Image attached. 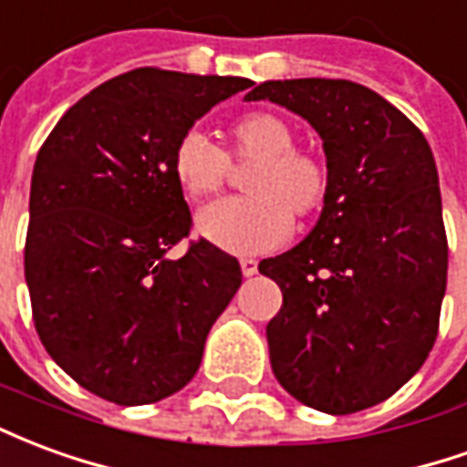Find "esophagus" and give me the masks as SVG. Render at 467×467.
<instances>
[{
    "label": "esophagus",
    "instance_id": "esophagus-1",
    "mask_svg": "<svg viewBox=\"0 0 467 467\" xmlns=\"http://www.w3.org/2000/svg\"><path fill=\"white\" fill-rule=\"evenodd\" d=\"M240 267H243L244 277H253V275L257 273V260H253V257H243V260H240Z\"/></svg>",
    "mask_w": 467,
    "mask_h": 467
}]
</instances>
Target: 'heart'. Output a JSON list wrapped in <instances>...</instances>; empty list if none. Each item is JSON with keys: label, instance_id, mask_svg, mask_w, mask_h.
Here are the masks:
<instances>
[{"label": "heart", "instance_id": "1", "mask_svg": "<svg viewBox=\"0 0 467 467\" xmlns=\"http://www.w3.org/2000/svg\"><path fill=\"white\" fill-rule=\"evenodd\" d=\"M230 150L223 152L200 130L184 132L172 152V174L190 197L220 192L230 177V160L254 164L244 174L250 194L230 197L197 214V233L234 254L273 250L293 233V214L310 220L330 194V172L320 157L297 150L295 130L273 112H250L227 127Z\"/></svg>", "mask_w": 467, "mask_h": 467}]
</instances>
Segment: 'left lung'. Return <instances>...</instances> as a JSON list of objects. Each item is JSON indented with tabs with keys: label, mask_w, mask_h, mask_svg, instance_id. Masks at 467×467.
<instances>
[{
	"label": "left lung",
	"mask_w": 467,
	"mask_h": 467,
	"mask_svg": "<svg viewBox=\"0 0 467 467\" xmlns=\"http://www.w3.org/2000/svg\"><path fill=\"white\" fill-rule=\"evenodd\" d=\"M244 99L313 124L330 172L310 234L260 263L283 290L267 323L275 378L315 410L372 408L420 370L438 337L448 237L431 144L398 107L348 79H275Z\"/></svg>",
	"instance_id": "1"
}]
</instances>
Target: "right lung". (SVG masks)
<instances>
[{"mask_svg": "<svg viewBox=\"0 0 467 467\" xmlns=\"http://www.w3.org/2000/svg\"><path fill=\"white\" fill-rule=\"evenodd\" d=\"M250 85L140 67L69 107L36 154L25 244L36 335L105 400L147 405L184 388L243 283L207 240L167 253L192 227L174 144Z\"/></svg>", "mask_w": 467, "mask_h": 467, "instance_id": "right-lung-1", "label": "right lung"}]
</instances>
